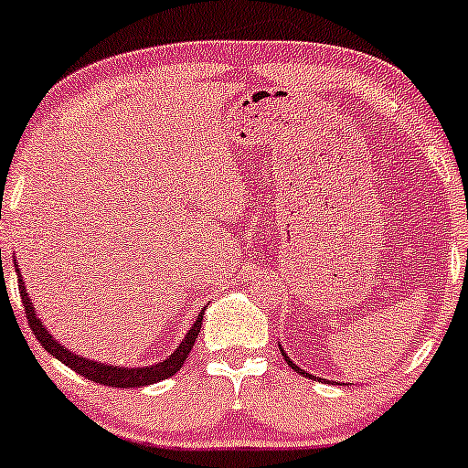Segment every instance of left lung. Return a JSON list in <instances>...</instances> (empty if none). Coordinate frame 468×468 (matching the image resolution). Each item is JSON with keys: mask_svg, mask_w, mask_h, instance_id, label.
Wrapping results in <instances>:
<instances>
[{"mask_svg": "<svg viewBox=\"0 0 468 468\" xmlns=\"http://www.w3.org/2000/svg\"><path fill=\"white\" fill-rule=\"evenodd\" d=\"M281 353H282V357H285V362H287V365H290V367H292V369H296V371H299V374H303V376H310V374H305V371H303V369H299V367H296V365H294V362H292V360H290V357H287V353H285V351H282V348H281Z\"/></svg>", "mask_w": 468, "mask_h": 468, "instance_id": "8db88e82", "label": "left lung"}]
</instances>
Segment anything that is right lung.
Wrapping results in <instances>:
<instances>
[{"instance_id":"obj_1","label":"right lung","mask_w":468,"mask_h":468,"mask_svg":"<svg viewBox=\"0 0 468 468\" xmlns=\"http://www.w3.org/2000/svg\"><path fill=\"white\" fill-rule=\"evenodd\" d=\"M0 264H2V251H0ZM17 281H20V296H22V303H25L27 322H29V328L33 330V335H36L37 342H40V346L45 348L49 356L58 357L65 367H69L72 371L81 374L83 378L99 382V385L120 387V389H124V387H144V385H151V382L169 378V376H174L178 369H181L183 362H186L187 356H190L192 346H195L197 337H199L204 310H201V314L197 317V322L192 324L190 333L186 335V339L181 342V346H178L176 351L167 357V360L158 362V365L146 367V369H122V367H108V365H101V362H92V360H88V357H79L77 353H72V351H68L65 346H60V344L56 342L49 333H47V328L42 325L40 319H37V314L33 313L29 296H27V290H25V282H22L20 269H17Z\"/></svg>"}]
</instances>
